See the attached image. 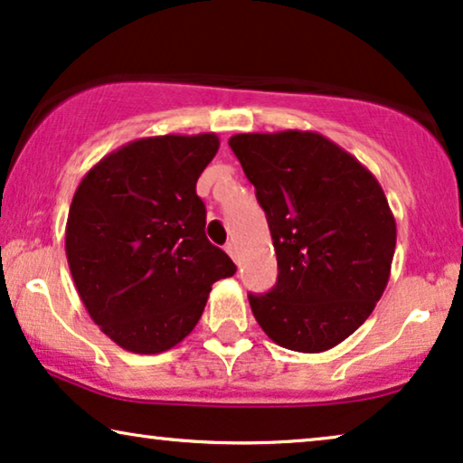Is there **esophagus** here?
<instances>
[{
    "label": "esophagus",
    "instance_id": "1",
    "mask_svg": "<svg viewBox=\"0 0 463 463\" xmlns=\"http://www.w3.org/2000/svg\"><path fill=\"white\" fill-rule=\"evenodd\" d=\"M226 254L228 256H231L232 258V260H235V262H239V251H237V245L235 243H226Z\"/></svg>",
    "mask_w": 463,
    "mask_h": 463
}]
</instances>
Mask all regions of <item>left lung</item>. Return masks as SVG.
Instances as JSON below:
<instances>
[{"mask_svg": "<svg viewBox=\"0 0 463 463\" xmlns=\"http://www.w3.org/2000/svg\"><path fill=\"white\" fill-rule=\"evenodd\" d=\"M254 184L277 254L275 288L250 294L270 341L322 354L354 335L385 292L396 220L371 171L313 131L228 139Z\"/></svg>", "mask_w": 463, "mask_h": 463, "instance_id": "left-lung-1", "label": "left lung"}]
</instances>
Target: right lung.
Returning a JSON list of instances; mask_svg holds the SVG:
<instances>
[{"mask_svg":"<svg viewBox=\"0 0 463 463\" xmlns=\"http://www.w3.org/2000/svg\"><path fill=\"white\" fill-rule=\"evenodd\" d=\"M220 147L215 133L141 137L82 177L65 254L103 335L133 354H163L194 330L235 262L205 237L196 180Z\"/></svg>","mask_w":463,"mask_h":463,"instance_id":"1","label":"right lung"}]
</instances>
